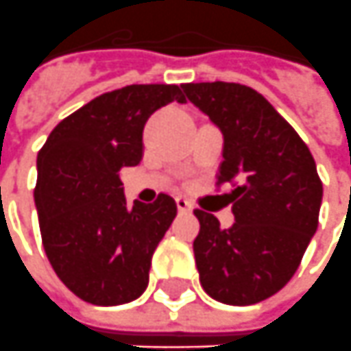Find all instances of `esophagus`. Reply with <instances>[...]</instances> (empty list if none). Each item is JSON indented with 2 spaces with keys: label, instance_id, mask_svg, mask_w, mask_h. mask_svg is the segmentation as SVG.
I'll use <instances>...</instances> for the list:
<instances>
[{
  "label": "esophagus",
  "instance_id": "34e87169",
  "mask_svg": "<svg viewBox=\"0 0 351 351\" xmlns=\"http://www.w3.org/2000/svg\"><path fill=\"white\" fill-rule=\"evenodd\" d=\"M176 204H178V210H180V212H191L189 200L185 199V197H178V199H176Z\"/></svg>",
  "mask_w": 351,
  "mask_h": 351
}]
</instances>
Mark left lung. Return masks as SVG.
<instances>
[{"mask_svg":"<svg viewBox=\"0 0 351 351\" xmlns=\"http://www.w3.org/2000/svg\"><path fill=\"white\" fill-rule=\"evenodd\" d=\"M181 88L223 135L217 185L235 187L227 195L235 216L229 229L195 210L200 285L221 304H258L291 281L317 231L323 185L315 160L292 125L252 88L229 82Z\"/></svg>","mask_w":351,"mask_h":351,"instance_id":"left-lung-1","label":"left lung"}]
</instances>
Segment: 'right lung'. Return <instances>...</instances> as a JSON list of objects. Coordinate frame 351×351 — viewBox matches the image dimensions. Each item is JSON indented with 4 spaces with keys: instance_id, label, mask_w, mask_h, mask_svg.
Here are the masks:
<instances>
[{
    "instance_id": "right-lung-1",
    "label": "right lung",
    "mask_w": 351,
    "mask_h": 351,
    "mask_svg": "<svg viewBox=\"0 0 351 351\" xmlns=\"http://www.w3.org/2000/svg\"><path fill=\"white\" fill-rule=\"evenodd\" d=\"M180 86H125L64 118L38 154L34 191L45 254L60 281L95 306L139 298L154 248L178 214L170 195L128 206L120 170L143 156L149 116Z\"/></svg>"
}]
</instances>
